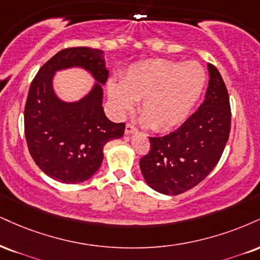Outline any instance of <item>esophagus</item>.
Wrapping results in <instances>:
<instances>
[{
	"label": "esophagus",
	"mask_w": 260,
	"mask_h": 260,
	"mask_svg": "<svg viewBox=\"0 0 260 260\" xmlns=\"http://www.w3.org/2000/svg\"><path fill=\"white\" fill-rule=\"evenodd\" d=\"M134 132H137V127L134 126L133 123H131V122H128V123L126 124V134H131Z\"/></svg>",
	"instance_id": "34e87169"
}]
</instances>
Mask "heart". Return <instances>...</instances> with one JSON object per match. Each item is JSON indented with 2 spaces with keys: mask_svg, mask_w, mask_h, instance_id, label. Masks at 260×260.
Listing matches in <instances>:
<instances>
[{
  "mask_svg": "<svg viewBox=\"0 0 260 260\" xmlns=\"http://www.w3.org/2000/svg\"><path fill=\"white\" fill-rule=\"evenodd\" d=\"M205 70L196 61L154 59L133 65L109 94L120 111L140 100L139 112L155 132L171 131L185 121L201 95Z\"/></svg>",
  "mask_w": 260,
  "mask_h": 260,
  "instance_id": "heart-1",
  "label": "heart"
}]
</instances>
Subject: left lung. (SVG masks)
<instances>
[{"label": "left lung", "instance_id": "left-lung-1", "mask_svg": "<svg viewBox=\"0 0 260 260\" xmlns=\"http://www.w3.org/2000/svg\"><path fill=\"white\" fill-rule=\"evenodd\" d=\"M205 100L181 126L164 137H149L150 150L140 158L150 187L165 195L192 189L219 162L231 128L230 99L223 77L208 64Z\"/></svg>", "mask_w": 260, "mask_h": 260}]
</instances>
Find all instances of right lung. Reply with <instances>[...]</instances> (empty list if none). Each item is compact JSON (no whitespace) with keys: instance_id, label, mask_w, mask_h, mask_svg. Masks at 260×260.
<instances>
[{"instance_id":"add662e5","label":"right lung","mask_w":260,"mask_h":260,"mask_svg":"<svg viewBox=\"0 0 260 260\" xmlns=\"http://www.w3.org/2000/svg\"><path fill=\"white\" fill-rule=\"evenodd\" d=\"M82 67L104 84L109 71L100 49L71 47L61 49L41 67L27 93L24 131L29 152L42 172L54 180L77 184L88 180L103 162L108 142L121 138L126 124L105 116L102 86L77 103H62L54 95V71Z\"/></svg>"}]
</instances>
